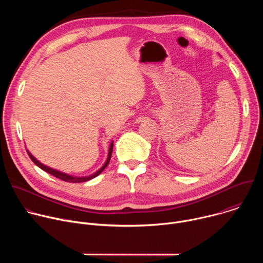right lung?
<instances>
[{
	"mask_svg": "<svg viewBox=\"0 0 263 263\" xmlns=\"http://www.w3.org/2000/svg\"><path fill=\"white\" fill-rule=\"evenodd\" d=\"M112 148H114V141H112V142L110 143V145H109L108 157H107V160H106V162L104 163V165H103L99 171H97L96 173H93L92 175L85 176V177H74V176H71V175H68V174L59 172V171H57V170H54V168H52V167H49V166L43 164L42 162H40L35 157H33V155H32L29 151H27V152H28V155H29V157L31 158V160H32L37 166L41 167L43 171H45V172H47V173L53 175V176L56 177V178H59L60 180H63V181H65V182L79 183V182H86V181H88V180H90V179H93L95 177L99 176V175L105 170V167L108 165V163H109V161H110V158H111V155H112Z\"/></svg>",
	"mask_w": 263,
	"mask_h": 263,
	"instance_id": "obj_1",
	"label": "right lung"
}]
</instances>
